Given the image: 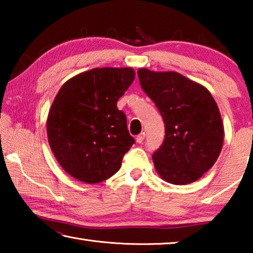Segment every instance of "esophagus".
I'll return each instance as SVG.
<instances>
[{
  "mask_svg": "<svg viewBox=\"0 0 253 253\" xmlns=\"http://www.w3.org/2000/svg\"><path fill=\"white\" fill-rule=\"evenodd\" d=\"M144 139H145V132H142V134H139L136 137V142L138 144H143Z\"/></svg>",
  "mask_w": 253,
  "mask_h": 253,
  "instance_id": "obj_1",
  "label": "esophagus"
}]
</instances>
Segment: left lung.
Wrapping results in <instances>:
<instances>
[{
  "label": "left lung",
  "instance_id": "1",
  "mask_svg": "<svg viewBox=\"0 0 253 253\" xmlns=\"http://www.w3.org/2000/svg\"><path fill=\"white\" fill-rule=\"evenodd\" d=\"M137 74L165 124L164 140L153 154L157 173L175 185L195 182L214 165L223 145L215 100L207 88L177 72Z\"/></svg>",
  "mask_w": 253,
  "mask_h": 253
}]
</instances>
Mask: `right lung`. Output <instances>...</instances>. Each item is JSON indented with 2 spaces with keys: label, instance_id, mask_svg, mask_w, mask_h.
Listing matches in <instances>:
<instances>
[{
  "label": "right lung",
  "instance_id": "add662e5",
  "mask_svg": "<svg viewBox=\"0 0 253 253\" xmlns=\"http://www.w3.org/2000/svg\"><path fill=\"white\" fill-rule=\"evenodd\" d=\"M135 79L131 68H95L62 85L49 111L46 132L61 168L93 184L113 176L135 139L117 101Z\"/></svg>",
  "mask_w": 253,
  "mask_h": 253
}]
</instances>
